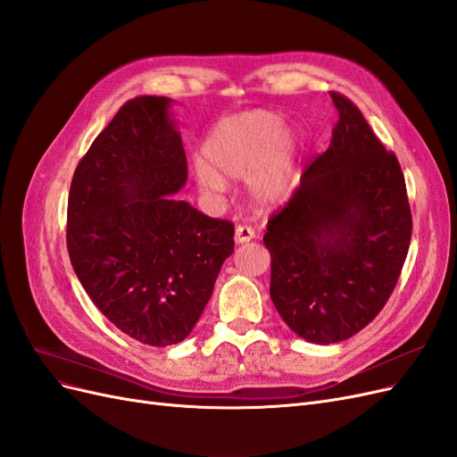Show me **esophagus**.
<instances>
[{
  "instance_id": "1",
  "label": "esophagus",
  "mask_w": 457,
  "mask_h": 457,
  "mask_svg": "<svg viewBox=\"0 0 457 457\" xmlns=\"http://www.w3.org/2000/svg\"><path fill=\"white\" fill-rule=\"evenodd\" d=\"M253 238H255V230L252 227L238 225L237 230H234V240H237V244H245Z\"/></svg>"
}]
</instances>
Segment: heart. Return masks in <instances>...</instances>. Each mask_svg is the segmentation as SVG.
Here are the masks:
<instances>
[{
	"mask_svg": "<svg viewBox=\"0 0 457 457\" xmlns=\"http://www.w3.org/2000/svg\"><path fill=\"white\" fill-rule=\"evenodd\" d=\"M204 160L195 162L198 185L223 192L225 177L247 179L259 204L287 196L295 179V137L272 110H245L217 121L204 143Z\"/></svg>",
	"mask_w": 457,
	"mask_h": 457,
	"instance_id": "1",
	"label": "heart"
}]
</instances>
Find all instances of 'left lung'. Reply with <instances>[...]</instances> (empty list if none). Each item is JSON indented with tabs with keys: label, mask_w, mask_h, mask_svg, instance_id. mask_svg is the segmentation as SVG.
I'll return each instance as SVG.
<instances>
[{
	"label": "left lung",
	"mask_w": 457,
	"mask_h": 457,
	"mask_svg": "<svg viewBox=\"0 0 457 457\" xmlns=\"http://www.w3.org/2000/svg\"><path fill=\"white\" fill-rule=\"evenodd\" d=\"M326 152L301 177L262 237L270 252V299L303 339L339 343L366 328L398 282L411 238L406 183L353 101Z\"/></svg>",
	"instance_id": "obj_1"
}]
</instances>
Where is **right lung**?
Listing matches in <instances>:
<instances>
[{
    "label": "right lung",
    "instance_id": "right-lung-1",
    "mask_svg": "<svg viewBox=\"0 0 457 457\" xmlns=\"http://www.w3.org/2000/svg\"><path fill=\"white\" fill-rule=\"evenodd\" d=\"M171 99L123 104L79 160L66 245L87 295L123 334L152 347L183 341L234 252V225L173 198L187 154Z\"/></svg>",
    "mask_w": 457,
    "mask_h": 457
}]
</instances>
